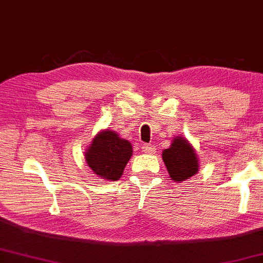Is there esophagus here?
Masks as SVG:
<instances>
[{
  "label": "esophagus",
  "instance_id": "esophagus-1",
  "mask_svg": "<svg viewBox=\"0 0 263 263\" xmlns=\"http://www.w3.org/2000/svg\"><path fill=\"white\" fill-rule=\"evenodd\" d=\"M142 152H144V153H154L156 152V147L152 144H143L142 145Z\"/></svg>",
  "mask_w": 263,
  "mask_h": 263
}]
</instances>
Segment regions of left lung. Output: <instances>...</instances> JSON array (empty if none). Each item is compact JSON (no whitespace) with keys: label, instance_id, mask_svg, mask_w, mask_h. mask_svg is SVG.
Returning a JSON list of instances; mask_svg holds the SVG:
<instances>
[{"label":"left lung","instance_id":"8db88e82","mask_svg":"<svg viewBox=\"0 0 263 263\" xmlns=\"http://www.w3.org/2000/svg\"><path fill=\"white\" fill-rule=\"evenodd\" d=\"M163 160L174 181H183L198 172V158L189 141L183 137L174 138L172 145L163 151Z\"/></svg>","mask_w":263,"mask_h":263}]
</instances>
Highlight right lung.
I'll return each instance as SVG.
<instances>
[{"mask_svg":"<svg viewBox=\"0 0 263 263\" xmlns=\"http://www.w3.org/2000/svg\"><path fill=\"white\" fill-rule=\"evenodd\" d=\"M88 166L101 179L116 181L132 157V145L114 131L104 129L91 141L84 152Z\"/></svg>","mask_w":263,"mask_h":263,"instance_id":"1","label":"right lung"}]
</instances>
